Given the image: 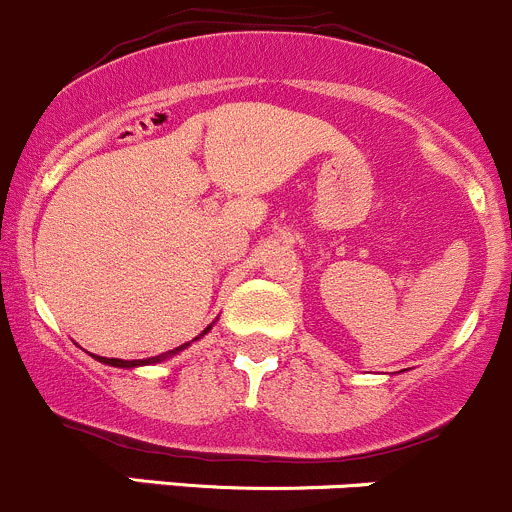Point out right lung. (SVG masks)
Here are the masks:
<instances>
[{"label":"right lung","mask_w":512,"mask_h":512,"mask_svg":"<svg viewBox=\"0 0 512 512\" xmlns=\"http://www.w3.org/2000/svg\"><path fill=\"white\" fill-rule=\"evenodd\" d=\"M210 329V327H208ZM208 329H205V332H208ZM203 332V334H205ZM190 344V342H188ZM188 344H183V347H188ZM183 347H178L175 349V352H180V349ZM173 352V354H175ZM98 361H103V364H108V366H123V369H131V366H143V364H153V361H160L163 359V356H151V359H141V361H126V359H106V356H96Z\"/></svg>","instance_id":"right-lung-1"}]
</instances>
